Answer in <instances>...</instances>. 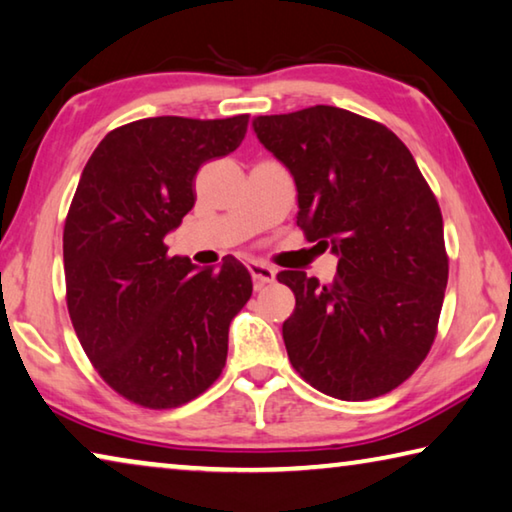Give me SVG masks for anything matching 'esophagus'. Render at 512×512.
Instances as JSON below:
<instances>
[{
	"label": "esophagus",
	"mask_w": 512,
	"mask_h": 512,
	"mask_svg": "<svg viewBox=\"0 0 512 512\" xmlns=\"http://www.w3.org/2000/svg\"><path fill=\"white\" fill-rule=\"evenodd\" d=\"M248 271L255 280V289H262L264 285H271V282L275 280V271L271 269V266L264 264V262H257V259H250Z\"/></svg>",
	"instance_id": "esophagus-1"
}]
</instances>
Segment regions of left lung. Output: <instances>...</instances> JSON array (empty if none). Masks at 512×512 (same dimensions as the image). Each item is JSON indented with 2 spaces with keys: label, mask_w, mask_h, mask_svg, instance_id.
Segmentation results:
<instances>
[{
  "label": "left lung",
  "mask_w": 512,
  "mask_h": 512,
  "mask_svg": "<svg viewBox=\"0 0 512 512\" xmlns=\"http://www.w3.org/2000/svg\"><path fill=\"white\" fill-rule=\"evenodd\" d=\"M253 127L294 175L296 223L339 257L330 285L278 273L296 296L291 367L332 399L392 392L431 351L449 280L435 193L399 136L353 111L316 104Z\"/></svg>",
  "instance_id": "8db88e82"
}]
</instances>
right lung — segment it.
<instances>
[{
  "instance_id": "obj_1",
  "label": "right lung",
  "mask_w": 512,
  "mask_h": 512,
  "mask_svg": "<svg viewBox=\"0 0 512 512\" xmlns=\"http://www.w3.org/2000/svg\"><path fill=\"white\" fill-rule=\"evenodd\" d=\"M248 113L143 118L111 129L81 173L63 227L66 303L79 344L129 403L177 408L216 383L227 332L253 296L246 266L198 271L164 237L196 202L209 159L241 145Z\"/></svg>"
}]
</instances>
